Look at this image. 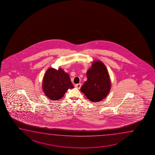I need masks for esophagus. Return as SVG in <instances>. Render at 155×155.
<instances>
[{"label": "esophagus", "instance_id": "esophagus-1", "mask_svg": "<svg viewBox=\"0 0 155 155\" xmlns=\"http://www.w3.org/2000/svg\"><path fill=\"white\" fill-rule=\"evenodd\" d=\"M75 87L76 88L80 89V88H81V84H75Z\"/></svg>", "mask_w": 155, "mask_h": 155}]
</instances>
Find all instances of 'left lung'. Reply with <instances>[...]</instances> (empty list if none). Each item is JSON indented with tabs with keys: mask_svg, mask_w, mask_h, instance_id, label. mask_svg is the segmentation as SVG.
<instances>
[{
	"mask_svg": "<svg viewBox=\"0 0 155 155\" xmlns=\"http://www.w3.org/2000/svg\"><path fill=\"white\" fill-rule=\"evenodd\" d=\"M87 80L80 88L89 100L99 102L106 97L110 81L106 67L100 61H94L87 72Z\"/></svg>",
	"mask_w": 155,
	"mask_h": 155,
	"instance_id": "left-lung-1",
	"label": "left lung"
}]
</instances>
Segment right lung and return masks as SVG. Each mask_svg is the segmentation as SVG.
<instances>
[{
	"label": "right lung",
	"instance_id": "1",
	"mask_svg": "<svg viewBox=\"0 0 155 155\" xmlns=\"http://www.w3.org/2000/svg\"><path fill=\"white\" fill-rule=\"evenodd\" d=\"M42 86L46 96L52 101L61 99L69 89L74 88L69 74L61 68L48 69L44 76Z\"/></svg>",
	"mask_w": 155,
	"mask_h": 155
}]
</instances>
